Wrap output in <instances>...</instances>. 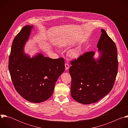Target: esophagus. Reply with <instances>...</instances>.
Instances as JSON below:
<instances>
[{
    "mask_svg": "<svg viewBox=\"0 0 128 128\" xmlns=\"http://www.w3.org/2000/svg\"><path fill=\"white\" fill-rule=\"evenodd\" d=\"M65 69L66 70H68L69 68V65L68 63H65Z\"/></svg>",
    "mask_w": 128,
    "mask_h": 128,
    "instance_id": "34e87169",
    "label": "esophagus"
}]
</instances>
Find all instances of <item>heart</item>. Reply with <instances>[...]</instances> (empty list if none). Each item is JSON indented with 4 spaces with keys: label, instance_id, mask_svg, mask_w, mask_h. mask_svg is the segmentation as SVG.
<instances>
[{
    "label": "heart",
    "instance_id": "obj_1",
    "mask_svg": "<svg viewBox=\"0 0 128 128\" xmlns=\"http://www.w3.org/2000/svg\"><path fill=\"white\" fill-rule=\"evenodd\" d=\"M82 54V49L80 48H76L74 49L71 50L69 52V56L70 58L76 59H78Z\"/></svg>",
    "mask_w": 128,
    "mask_h": 128
}]
</instances>
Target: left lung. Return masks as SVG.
Wrapping results in <instances>:
<instances>
[{
	"mask_svg": "<svg viewBox=\"0 0 128 128\" xmlns=\"http://www.w3.org/2000/svg\"><path fill=\"white\" fill-rule=\"evenodd\" d=\"M97 45L100 53L97 59L95 52H86L70 62L71 95L77 102L88 104L95 103L112 90L118 74V60L116 45L101 29Z\"/></svg>",
	"mask_w": 128,
	"mask_h": 128,
	"instance_id": "1",
	"label": "left lung"
}]
</instances>
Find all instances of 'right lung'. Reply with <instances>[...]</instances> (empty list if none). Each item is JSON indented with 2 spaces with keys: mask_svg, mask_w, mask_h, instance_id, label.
Listing matches in <instances>:
<instances>
[{
  "mask_svg": "<svg viewBox=\"0 0 128 128\" xmlns=\"http://www.w3.org/2000/svg\"><path fill=\"white\" fill-rule=\"evenodd\" d=\"M33 27L26 25L16 36L9 56L8 69L16 92L29 102L40 103L52 95L54 85L65 70V62L63 58L52 59L41 53L32 58L24 53Z\"/></svg>",
  "mask_w": 128,
  "mask_h": 128,
  "instance_id": "obj_1",
  "label": "right lung"
}]
</instances>
